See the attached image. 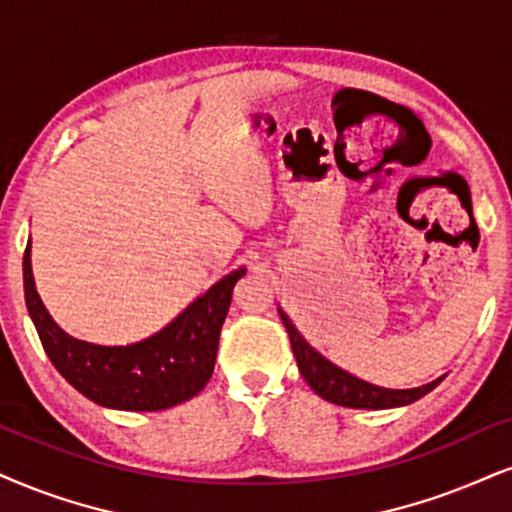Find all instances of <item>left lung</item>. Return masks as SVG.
<instances>
[{
    "label": "left lung",
    "mask_w": 512,
    "mask_h": 512,
    "mask_svg": "<svg viewBox=\"0 0 512 512\" xmlns=\"http://www.w3.org/2000/svg\"><path fill=\"white\" fill-rule=\"evenodd\" d=\"M280 318L287 327L289 342H292V351L296 356V365H299L301 377L308 382L315 394L323 396L325 401L337 403V406L346 408H396V406H408V403L422 399L425 394L437 387V384L444 380H434L430 384H422V387L415 389H384L377 387V384H370L365 380H358L351 372H346L337 365L327 361L325 356H320L318 351L313 349L311 344L301 337L299 330H296L292 320L287 318V313L280 308Z\"/></svg>",
    "instance_id": "1"
}]
</instances>
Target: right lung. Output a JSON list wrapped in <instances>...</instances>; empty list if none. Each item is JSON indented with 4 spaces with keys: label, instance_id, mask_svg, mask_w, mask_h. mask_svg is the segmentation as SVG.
<instances>
[{
    "label": "right lung",
    "instance_id": "obj_1",
    "mask_svg": "<svg viewBox=\"0 0 512 512\" xmlns=\"http://www.w3.org/2000/svg\"><path fill=\"white\" fill-rule=\"evenodd\" d=\"M244 273L246 268L232 270L149 339L128 346H99L73 339L54 323L37 296L30 242L23 254L25 306L49 361L82 396L116 410H166L206 387L216 365L232 289Z\"/></svg>",
    "mask_w": 512,
    "mask_h": 512
}]
</instances>
